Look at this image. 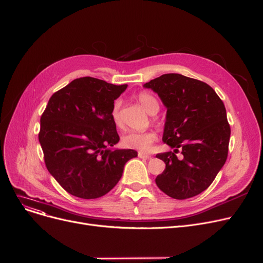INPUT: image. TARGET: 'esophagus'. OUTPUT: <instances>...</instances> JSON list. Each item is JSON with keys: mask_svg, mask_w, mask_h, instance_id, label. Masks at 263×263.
<instances>
[{"mask_svg": "<svg viewBox=\"0 0 263 263\" xmlns=\"http://www.w3.org/2000/svg\"><path fill=\"white\" fill-rule=\"evenodd\" d=\"M138 156H139V158H143V159H148V158H151V155L143 154V153H139Z\"/></svg>", "mask_w": 263, "mask_h": 263, "instance_id": "34e87169", "label": "esophagus"}]
</instances>
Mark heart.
I'll return each instance as SVG.
<instances>
[{"instance_id": "1", "label": "heart", "mask_w": 263, "mask_h": 263, "mask_svg": "<svg viewBox=\"0 0 263 263\" xmlns=\"http://www.w3.org/2000/svg\"><path fill=\"white\" fill-rule=\"evenodd\" d=\"M137 99L140 104L146 109L147 112L154 115L158 112L160 108V103L158 99L154 94L147 91H141L138 95ZM121 101L117 100L115 101L112 108H111V118L117 128H122L123 126V119L120 112ZM156 133L153 131L147 132H128L122 137V144L126 148L137 149L141 152H147L152 148L154 142L156 141Z\"/></svg>"}]
</instances>
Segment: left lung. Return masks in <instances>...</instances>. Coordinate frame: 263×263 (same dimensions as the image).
<instances>
[{"label": "left lung", "mask_w": 263, "mask_h": 263, "mask_svg": "<svg viewBox=\"0 0 263 263\" xmlns=\"http://www.w3.org/2000/svg\"><path fill=\"white\" fill-rule=\"evenodd\" d=\"M144 86L167 107L162 141L174 148L156 155L166 163L157 186L174 199L196 196L228 158L231 128L224 104L207 83L179 73L162 74Z\"/></svg>", "instance_id": "8db88e82"}]
</instances>
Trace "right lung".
I'll use <instances>...</instances> for the list:
<instances>
[{
  "label": "right lung",
  "mask_w": 263,
  "mask_h": 263,
  "mask_svg": "<svg viewBox=\"0 0 263 263\" xmlns=\"http://www.w3.org/2000/svg\"><path fill=\"white\" fill-rule=\"evenodd\" d=\"M126 86L92 77L74 79L51 96L41 116L45 166L76 197L104 196L121 179L125 162L138 156L133 149L107 148L119 142L111 108Z\"/></svg>",
  "instance_id": "right-lung-1"
}]
</instances>
